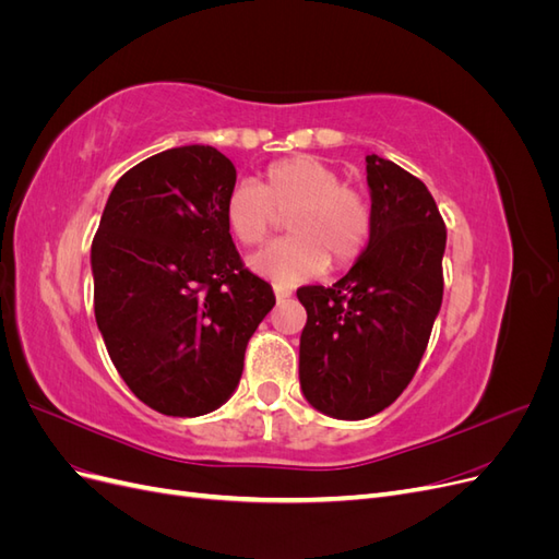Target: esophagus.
<instances>
[{"label": "esophagus", "mask_w": 559, "mask_h": 559, "mask_svg": "<svg viewBox=\"0 0 559 559\" xmlns=\"http://www.w3.org/2000/svg\"><path fill=\"white\" fill-rule=\"evenodd\" d=\"M289 296H292V292H286V289H275V298H277V302L286 300Z\"/></svg>", "instance_id": "esophagus-1"}]
</instances>
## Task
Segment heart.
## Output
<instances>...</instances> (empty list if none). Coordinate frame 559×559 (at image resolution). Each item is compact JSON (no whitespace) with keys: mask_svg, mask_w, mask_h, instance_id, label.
Listing matches in <instances>:
<instances>
[{"mask_svg":"<svg viewBox=\"0 0 559 559\" xmlns=\"http://www.w3.org/2000/svg\"><path fill=\"white\" fill-rule=\"evenodd\" d=\"M278 214L292 235L249 259V267L275 286H296L324 273L329 259L337 267L357 261L370 238L373 216L354 186L341 183L335 167L317 156H292L270 163L261 186L235 183L226 198V226L245 247L261 245Z\"/></svg>","mask_w":559,"mask_h":559,"instance_id":"1","label":"heart"}]
</instances>
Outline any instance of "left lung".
I'll use <instances>...</instances> for the list:
<instances>
[{
	"mask_svg": "<svg viewBox=\"0 0 559 559\" xmlns=\"http://www.w3.org/2000/svg\"><path fill=\"white\" fill-rule=\"evenodd\" d=\"M373 228L333 286H302L308 310L298 378L312 408L366 419L392 405L421 361L443 302L445 224L429 189L376 154L366 156Z\"/></svg>",
	"mask_w": 559,
	"mask_h": 559,
	"instance_id": "8db88e82",
	"label": "left lung"
}]
</instances>
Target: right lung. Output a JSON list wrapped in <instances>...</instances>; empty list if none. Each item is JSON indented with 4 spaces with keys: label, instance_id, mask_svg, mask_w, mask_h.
Instances as JSON below:
<instances>
[{
    "label": "right lung",
    "instance_id": "obj_1",
    "mask_svg": "<svg viewBox=\"0 0 559 559\" xmlns=\"http://www.w3.org/2000/svg\"><path fill=\"white\" fill-rule=\"evenodd\" d=\"M235 179L214 146L167 148L116 181L95 233L97 329L130 392L163 415L224 405L275 306L226 226Z\"/></svg>",
    "mask_w": 559,
    "mask_h": 559
}]
</instances>
